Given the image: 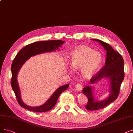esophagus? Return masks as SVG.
Masks as SVG:
<instances>
[{"label":"esophagus","mask_w":133,"mask_h":133,"mask_svg":"<svg viewBox=\"0 0 133 133\" xmlns=\"http://www.w3.org/2000/svg\"><path fill=\"white\" fill-rule=\"evenodd\" d=\"M82 88H83V85L80 83H77L76 84V85H75V89H76L77 91H80L82 90Z\"/></svg>","instance_id":"34e87169"}]
</instances>
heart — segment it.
I'll list each match as a JSON object with an SVG mask.
<instances>
[{
  "mask_svg": "<svg viewBox=\"0 0 133 133\" xmlns=\"http://www.w3.org/2000/svg\"><path fill=\"white\" fill-rule=\"evenodd\" d=\"M72 67L76 70L81 68L83 76L91 77L98 72L103 61V57L99 51L89 47L78 48L74 49L70 56ZM71 72V67L69 68Z\"/></svg>",
  "mask_w": 133,
  "mask_h": 133,
  "instance_id": "heart-1",
  "label": "heart"
}]
</instances>
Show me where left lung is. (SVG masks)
Listing matches in <instances>:
<instances>
[{
  "label": "left lung",
  "mask_w": 133,
  "mask_h": 133,
  "mask_svg": "<svg viewBox=\"0 0 133 133\" xmlns=\"http://www.w3.org/2000/svg\"><path fill=\"white\" fill-rule=\"evenodd\" d=\"M98 42L107 50L105 65L97 75L90 80L91 84H95L105 78L109 82V95L106 99L98 101L94 95V86H86L83 90V94L88 97V102L86 109L90 111L96 110L108 105L117 99L121 85L124 78V61L122 56L115 51L109 44L99 39H92Z\"/></svg>",
  "instance_id": "1"
}]
</instances>
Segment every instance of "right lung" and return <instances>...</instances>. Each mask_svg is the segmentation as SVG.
I'll return each mask as SVG.
<instances>
[{
	"label": "right lung",
	"instance_id": "1",
	"mask_svg": "<svg viewBox=\"0 0 133 133\" xmlns=\"http://www.w3.org/2000/svg\"><path fill=\"white\" fill-rule=\"evenodd\" d=\"M65 43L64 41L61 40H50L34 42L26 45L17 53L11 65L12 78L11 84L16 96L17 101L22 107L34 112H43L49 111L56 104L60 94L68 88L69 84L60 86L43 104L38 107H32L25 104L22 101L21 91L17 81V75L19 71L25 61L30 57L42 53L51 52L57 49L59 50V48L61 47V45Z\"/></svg>",
	"mask_w": 133,
	"mask_h": 133
}]
</instances>
